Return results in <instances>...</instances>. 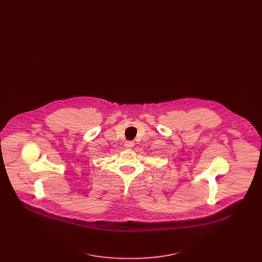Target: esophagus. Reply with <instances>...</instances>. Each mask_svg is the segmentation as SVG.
<instances>
[{
  "label": "esophagus",
  "instance_id": "1",
  "mask_svg": "<svg viewBox=\"0 0 262 262\" xmlns=\"http://www.w3.org/2000/svg\"><path fill=\"white\" fill-rule=\"evenodd\" d=\"M135 145V142L134 141H125V147H127V148H130V147H133Z\"/></svg>",
  "mask_w": 262,
  "mask_h": 262
}]
</instances>
